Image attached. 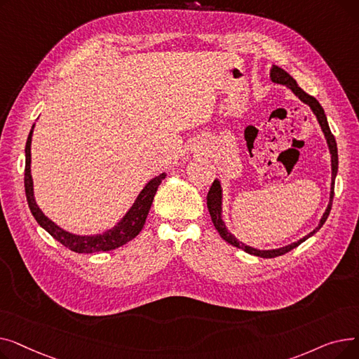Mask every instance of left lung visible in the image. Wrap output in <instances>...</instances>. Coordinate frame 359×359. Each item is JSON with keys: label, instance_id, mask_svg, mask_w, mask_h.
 <instances>
[{"label": "left lung", "instance_id": "8db88e82", "mask_svg": "<svg viewBox=\"0 0 359 359\" xmlns=\"http://www.w3.org/2000/svg\"><path fill=\"white\" fill-rule=\"evenodd\" d=\"M271 80L276 84H282V86H287L295 96L303 102L306 104L310 106V109L313 110V113L317 118V122L320 125V128H322L323 134H325V138H326V142H327V147H329V151H330V161H332V184H330V199H329V205L323 214V217L320 218V222L317 227L309 233L307 236H304L303 238H299L291 244H288V246H284V248H279V249H271V250H260V249H255L252 246H248V244L241 243L240 240H237L229 230L227 227H225V224L222 221V187H221V182L218 179L214 180L211 189L208 192V196H206V205H208V211H210V215H211V219L215 225L217 231L219 233V236L230 243L231 246H236L241 250H244L246 253H250V255H255V256H259V257H276V256H280V255H285L288 253L290 250L295 249L297 246H299L301 243L306 241L309 237H311L313 234H316L320 229L323 227V224L326 222L329 214H330V210H332V201H333V196H334V179H336V175H337V147H336V141H334V137L330 132V128H329V123H327V118L325 115V110L322 107V104H320L313 96H310V94H307L303 88H301L297 81L291 77V75L276 65H272L271 68Z\"/></svg>", "mask_w": 359, "mask_h": 359}]
</instances>
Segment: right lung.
Returning <instances> with one entry per match:
<instances>
[{
	"label": "right lung",
	"instance_id": "add662e5",
	"mask_svg": "<svg viewBox=\"0 0 359 359\" xmlns=\"http://www.w3.org/2000/svg\"><path fill=\"white\" fill-rule=\"evenodd\" d=\"M33 128L30 129V134L27 137L26 142V167H25V191L29 208L42 229H45L55 240H58L65 248L75 253H94V252H109L113 249H118L128 241H130L134 237L140 234L142 230L147 215L149 212L151 205H153V199L156 196V192L158 189L160 183L165 177V173H161L156 177L151 179L144 189L137 196L134 205L130 206L129 211L123 215V218L115 225L113 229L106 230L103 234H93V236H80V234H72L60 225H56L52 219H49L42 210L37 206L34 201V192H33V179L30 173V163H32V154H30V147H32V135H33Z\"/></svg>",
	"mask_w": 359,
	"mask_h": 359
}]
</instances>
